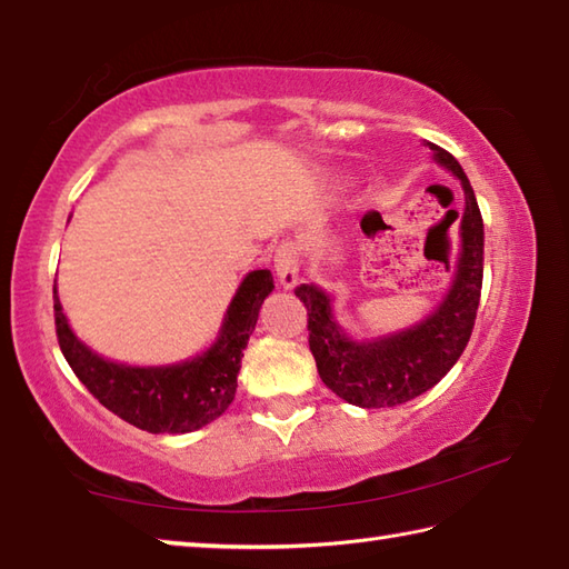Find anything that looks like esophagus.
<instances>
[{
    "label": "esophagus",
    "mask_w": 569,
    "mask_h": 569,
    "mask_svg": "<svg viewBox=\"0 0 569 569\" xmlns=\"http://www.w3.org/2000/svg\"><path fill=\"white\" fill-rule=\"evenodd\" d=\"M299 268H301L299 248L292 240L282 242V246L274 252V270H277V277H280V284L284 289H295L299 284Z\"/></svg>",
    "instance_id": "34e87169"
}]
</instances>
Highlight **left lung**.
<instances>
[{
  "label": "left lung",
  "instance_id": "left-lung-1",
  "mask_svg": "<svg viewBox=\"0 0 569 569\" xmlns=\"http://www.w3.org/2000/svg\"><path fill=\"white\" fill-rule=\"evenodd\" d=\"M425 147L432 149L435 164L459 179L463 191V211H449L447 218V228L459 220V248L442 301L410 327L356 339L336 319L327 289H295L309 311V351L319 378L358 408H396L435 388L467 349L477 319L483 282V220L477 196L455 157L432 142Z\"/></svg>",
  "mask_w": 569,
  "mask_h": 569
}]
</instances>
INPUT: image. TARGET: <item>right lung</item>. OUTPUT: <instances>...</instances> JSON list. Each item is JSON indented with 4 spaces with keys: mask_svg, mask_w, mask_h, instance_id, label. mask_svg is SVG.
Here are the masks:
<instances>
[{
    "mask_svg": "<svg viewBox=\"0 0 569 569\" xmlns=\"http://www.w3.org/2000/svg\"><path fill=\"white\" fill-rule=\"evenodd\" d=\"M272 289L270 270H250L208 349L177 363L130 366L110 361L78 339L53 284L58 346L78 380L124 422L152 435L193 432L218 420L233 402L242 351L248 349L262 301Z\"/></svg>",
    "mask_w": 569,
    "mask_h": 569,
    "instance_id": "add662e5",
    "label": "right lung"
}]
</instances>
